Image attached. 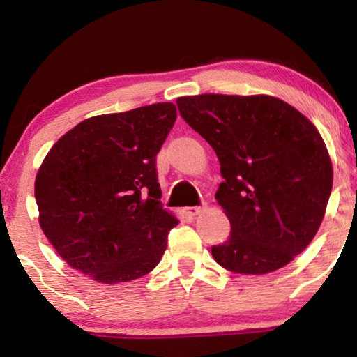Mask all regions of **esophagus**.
<instances>
[{
	"label": "esophagus",
	"instance_id": "obj_1",
	"mask_svg": "<svg viewBox=\"0 0 357 357\" xmlns=\"http://www.w3.org/2000/svg\"><path fill=\"white\" fill-rule=\"evenodd\" d=\"M183 213L187 214L190 218H195L198 216L199 213H202V206H190V208H183Z\"/></svg>",
	"mask_w": 357,
	"mask_h": 357
}]
</instances>
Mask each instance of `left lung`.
I'll list each match as a JSON object with an SVG mask.
<instances>
[{
	"label": "left lung",
	"instance_id": "obj_1",
	"mask_svg": "<svg viewBox=\"0 0 357 357\" xmlns=\"http://www.w3.org/2000/svg\"><path fill=\"white\" fill-rule=\"evenodd\" d=\"M177 107L221 164L216 199L231 236L211 247L214 260L241 275L286 266L315 237L333 185L319 130L271 96H190Z\"/></svg>",
	"mask_w": 357,
	"mask_h": 357
}]
</instances>
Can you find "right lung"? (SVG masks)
<instances>
[{"instance_id": "add662e5", "label": "right lung", "mask_w": 357, "mask_h": 357, "mask_svg": "<svg viewBox=\"0 0 357 357\" xmlns=\"http://www.w3.org/2000/svg\"><path fill=\"white\" fill-rule=\"evenodd\" d=\"M175 119L170 102L91 116L48 151L36 177L38 222L71 268L116 284L158 266L178 224L155 170Z\"/></svg>"}]
</instances>
